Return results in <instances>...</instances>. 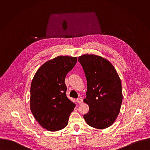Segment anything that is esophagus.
Instances as JSON below:
<instances>
[{
  "label": "esophagus",
  "mask_w": 150,
  "mask_h": 150,
  "mask_svg": "<svg viewBox=\"0 0 150 150\" xmlns=\"http://www.w3.org/2000/svg\"><path fill=\"white\" fill-rule=\"evenodd\" d=\"M77 102H78L79 103H83V99L81 98H79L77 99Z\"/></svg>",
  "instance_id": "obj_1"
}]
</instances>
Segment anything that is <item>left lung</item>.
Wrapping results in <instances>:
<instances>
[{
  "mask_svg": "<svg viewBox=\"0 0 150 150\" xmlns=\"http://www.w3.org/2000/svg\"><path fill=\"white\" fill-rule=\"evenodd\" d=\"M87 81L84 102L89 112L84 118L89 126L104 129L115 122L122 102L121 81L114 66L106 58L94 54L79 57Z\"/></svg>",
  "mask_w": 150,
  "mask_h": 150,
  "instance_id": "obj_1",
  "label": "left lung"
}]
</instances>
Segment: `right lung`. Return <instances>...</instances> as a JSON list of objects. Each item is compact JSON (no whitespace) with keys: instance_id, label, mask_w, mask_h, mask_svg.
<instances>
[{"instance_id":"add662e5","label":"right lung","mask_w":150,"mask_h":150,"mask_svg":"<svg viewBox=\"0 0 150 150\" xmlns=\"http://www.w3.org/2000/svg\"><path fill=\"white\" fill-rule=\"evenodd\" d=\"M77 57L58 56L42 64L30 86V108L35 120L51 132L65 128L76 107L66 96L64 79L77 62Z\"/></svg>"}]
</instances>
